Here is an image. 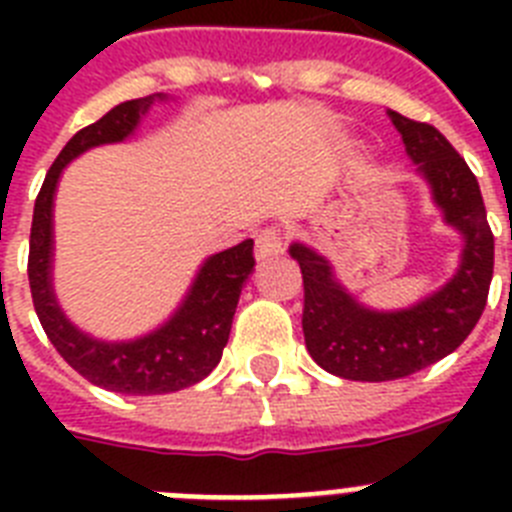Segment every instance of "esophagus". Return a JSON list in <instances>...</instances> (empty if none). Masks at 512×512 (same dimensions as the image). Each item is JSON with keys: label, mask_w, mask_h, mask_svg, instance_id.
Wrapping results in <instances>:
<instances>
[{"label": "esophagus", "mask_w": 512, "mask_h": 512, "mask_svg": "<svg viewBox=\"0 0 512 512\" xmlns=\"http://www.w3.org/2000/svg\"><path fill=\"white\" fill-rule=\"evenodd\" d=\"M284 251V243H282V235L279 230H261L256 235V259L266 261V259H274L279 253Z\"/></svg>", "instance_id": "obj_1"}]
</instances>
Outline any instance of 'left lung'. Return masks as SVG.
Listing matches in <instances>:
<instances>
[{"mask_svg": "<svg viewBox=\"0 0 512 512\" xmlns=\"http://www.w3.org/2000/svg\"><path fill=\"white\" fill-rule=\"evenodd\" d=\"M431 192V202L461 238L456 269L438 289L395 310L366 305L341 282L333 261L305 241L289 243L305 282L302 333L315 364L351 382L410 377L464 343L485 310L495 264V238L482 192L467 161L433 125L387 110Z\"/></svg>", "mask_w": 512, "mask_h": 512, "instance_id": "1", "label": "left lung"}]
</instances>
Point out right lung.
I'll return each instance as SVG.
<instances>
[{"mask_svg":"<svg viewBox=\"0 0 512 512\" xmlns=\"http://www.w3.org/2000/svg\"><path fill=\"white\" fill-rule=\"evenodd\" d=\"M171 99L174 97L169 94L128 99L115 104L89 128L79 130L58 153L51 171L45 174L33 210L27 277L45 336L51 338L58 354L81 377L122 395H166L202 382L220 364L235 307L241 300V289L253 274L251 238L228 251L212 253L202 261L182 302L164 323L148 333L120 338V341L81 330L58 302L53 287V261H56L53 207H56L63 169L92 148L130 140L138 133L143 117L153 110V104H166Z\"/></svg>","mask_w":512,"mask_h":512,"instance_id":"obj_1","label":"right lung"}]
</instances>
